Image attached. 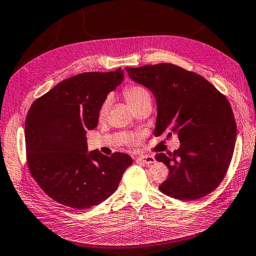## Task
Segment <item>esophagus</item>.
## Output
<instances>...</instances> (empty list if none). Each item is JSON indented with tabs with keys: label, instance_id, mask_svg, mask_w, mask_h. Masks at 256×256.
<instances>
[{
	"label": "esophagus",
	"instance_id": "34e87169",
	"mask_svg": "<svg viewBox=\"0 0 256 256\" xmlns=\"http://www.w3.org/2000/svg\"><path fill=\"white\" fill-rule=\"evenodd\" d=\"M138 162H142V164H152L156 162L155 158L152 156H142V157H138Z\"/></svg>",
	"mask_w": 256,
	"mask_h": 256
}]
</instances>
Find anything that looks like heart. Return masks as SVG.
<instances>
[{"mask_svg": "<svg viewBox=\"0 0 256 256\" xmlns=\"http://www.w3.org/2000/svg\"><path fill=\"white\" fill-rule=\"evenodd\" d=\"M123 96L126 98V102L130 108H134L135 106H138V104L142 102V101L146 99H150V92H148L147 89L145 87H142L140 85H136L132 84L128 85L126 88L123 89ZM110 104H111V100L110 98H106L102 104H100L99 109H98V118L100 120L106 118V116L108 114L109 109H110Z\"/></svg>", "mask_w": 256, "mask_h": 256, "instance_id": "obj_1", "label": "heart"}]
</instances>
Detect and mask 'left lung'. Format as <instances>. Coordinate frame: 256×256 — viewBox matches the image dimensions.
I'll list each match as a JSON object with an SVG mask.
<instances>
[{
  "mask_svg": "<svg viewBox=\"0 0 256 256\" xmlns=\"http://www.w3.org/2000/svg\"><path fill=\"white\" fill-rule=\"evenodd\" d=\"M126 70L156 98L155 136L176 134L181 142L174 152L156 155L169 168L160 191L182 200L212 193L227 174L236 145V124L228 99L203 76L171 63Z\"/></svg>",
  "mask_w": 256,
  "mask_h": 256,
  "instance_id": "obj_1",
  "label": "left lung"
}]
</instances>
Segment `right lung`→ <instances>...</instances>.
<instances>
[{"label":"right lung","mask_w":256,"mask_h":256,"mask_svg":"<svg viewBox=\"0 0 256 256\" xmlns=\"http://www.w3.org/2000/svg\"><path fill=\"white\" fill-rule=\"evenodd\" d=\"M114 72H88L58 82L36 99L25 121L26 160L42 191L64 206L90 208L114 194L132 157L87 152L86 132L98 124V109L123 80Z\"/></svg>","instance_id":"1"}]
</instances>
